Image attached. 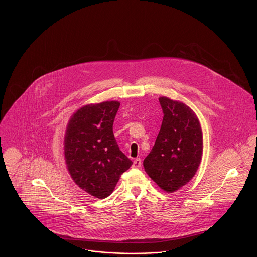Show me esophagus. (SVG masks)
Wrapping results in <instances>:
<instances>
[{
	"label": "esophagus",
	"mask_w": 257,
	"mask_h": 257,
	"mask_svg": "<svg viewBox=\"0 0 257 257\" xmlns=\"http://www.w3.org/2000/svg\"><path fill=\"white\" fill-rule=\"evenodd\" d=\"M141 165H142V161H141V159L137 158V159H135V160H134V162H133V168H140V167H141Z\"/></svg>",
	"instance_id": "34e87169"
}]
</instances>
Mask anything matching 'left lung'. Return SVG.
Segmentation results:
<instances>
[{"instance_id":"1","label":"left lung","mask_w":257,"mask_h":257,"mask_svg":"<svg viewBox=\"0 0 257 257\" xmlns=\"http://www.w3.org/2000/svg\"><path fill=\"white\" fill-rule=\"evenodd\" d=\"M159 100L164 118L143 165L148 175L171 193L189 182L198 170L203 136L197 116L186 104L165 96Z\"/></svg>"}]
</instances>
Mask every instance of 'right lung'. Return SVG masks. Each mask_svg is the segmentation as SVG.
<instances>
[{
    "label": "right lung",
    "mask_w": 257,
    "mask_h": 257,
    "mask_svg": "<svg viewBox=\"0 0 257 257\" xmlns=\"http://www.w3.org/2000/svg\"><path fill=\"white\" fill-rule=\"evenodd\" d=\"M120 102L88 104L71 117L64 140L65 161L79 187L98 199L108 197L132 166L119 149L113 122Z\"/></svg>",
    "instance_id": "right-lung-1"
}]
</instances>
